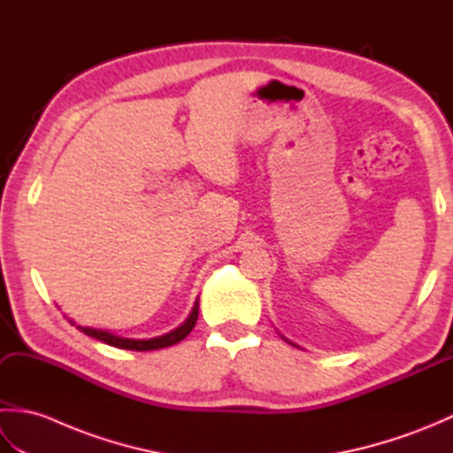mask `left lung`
<instances>
[{"instance_id": "left-lung-1", "label": "left lung", "mask_w": 453, "mask_h": 453, "mask_svg": "<svg viewBox=\"0 0 453 453\" xmlns=\"http://www.w3.org/2000/svg\"><path fill=\"white\" fill-rule=\"evenodd\" d=\"M294 346H296V344H294Z\"/></svg>"}]
</instances>
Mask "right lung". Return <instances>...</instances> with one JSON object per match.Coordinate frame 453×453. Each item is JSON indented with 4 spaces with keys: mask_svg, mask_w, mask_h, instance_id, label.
Returning a JSON list of instances; mask_svg holds the SVG:
<instances>
[{
    "mask_svg": "<svg viewBox=\"0 0 453 453\" xmlns=\"http://www.w3.org/2000/svg\"><path fill=\"white\" fill-rule=\"evenodd\" d=\"M196 319H198V300L195 302V307H192V311L187 317L185 323L179 325L177 329H173L171 333H165V334H161V336H153V339H124V336H119V334H114V333L103 331V329H93V326H81V325H78V329L81 333L88 334V336H93V339L101 341V342H107L111 346H117V349L143 352V350L165 349V346L180 342L192 329H195ZM70 323L75 325L72 319H70Z\"/></svg>",
    "mask_w": 453,
    "mask_h": 453,
    "instance_id": "1",
    "label": "right lung"
}]
</instances>
